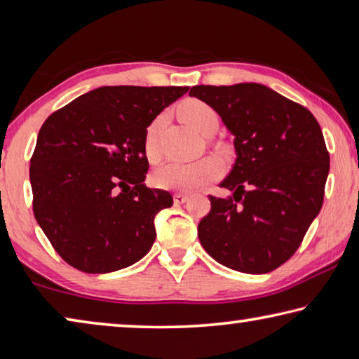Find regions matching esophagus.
Here are the masks:
<instances>
[{
	"label": "esophagus",
	"mask_w": 359,
	"mask_h": 359,
	"mask_svg": "<svg viewBox=\"0 0 359 359\" xmlns=\"http://www.w3.org/2000/svg\"><path fill=\"white\" fill-rule=\"evenodd\" d=\"M187 200H189V197L184 196V194H175V197H173L175 205H183L187 202Z\"/></svg>",
	"instance_id": "esophagus-1"
}]
</instances>
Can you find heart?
I'll use <instances>...</instances> for the list:
<instances>
[{
	"label": "heart",
	"instance_id": "1",
	"mask_svg": "<svg viewBox=\"0 0 359 359\" xmlns=\"http://www.w3.org/2000/svg\"><path fill=\"white\" fill-rule=\"evenodd\" d=\"M178 115L183 121L198 134H206L210 129L217 128V115L208 104L198 99H187L178 107ZM162 116L153 119L143 137V153L149 162L159 159V137ZM222 165L216 157L206 156L191 162L172 161L162 163L151 173V184L162 191L192 192L221 175Z\"/></svg>",
	"mask_w": 359,
	"mask_h": 359
}]
</instances>
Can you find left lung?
<instances>
[{
    "label": "left lung",
    "instance_id": "obj_1",
    "mask_svg": "<svg viewBox=\"0 0 359 359\" xmlns=\"http://www.w3.org/2000/svg\"><path fill=\"white\" fill-rule=\"evenodd\" d=\"M189 96L208 104L235 137L236 159L210 197L198 240L235 271L265 274L297 252L323 205L330 154L312 113L260 83L197 85Z\"/></svg>",
    "mask_w": 359,
    "mask_h": 359
}]
</instances>
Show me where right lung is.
Wrapping results in <instances>:
<instances>
[{"label": "right lung", "mask_w": 359, "mask_h": 359, "mask_svg": "<svg viewBox=\"0 0 359 359\" xmlns=\"http://www.w3.org/2000/svg\"><path fill=\"white\" fill-rule=\"evenodd\" d=\"M189 86H100L50 115L29 165L34 217L69 265L105 274L143 259L173 205L144 186V130Z\"/></svg>", "instance_id": "add662e5"}]
</instances>
